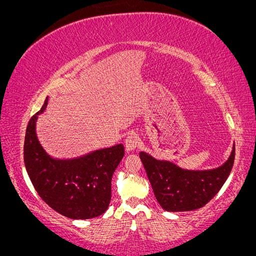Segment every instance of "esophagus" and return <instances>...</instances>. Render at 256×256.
Here are the masks:
<instances>
[{"mask_svg": "<svg viewBox=\"0 0 256 256\" xmlns=\"http://www.w3.org/2000/svg\"><path fill=\"white\" fill-rule=\"evenodd\" d=\"M141 143V138L140 136L136 134V132H130L127 138L124 140V146H126V150L127 152H132V150H135Z\"/></svg>", "mask_w": 256, "mask_h": 256, "instance_id": "1", "label": "esophagus"}]
</instances>
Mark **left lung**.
Returning <instances> with one entry per match:
<instances>
[{"instance_id": "left-lung-1", "label": "left lung", "mask_w": 256, "mask_h": 256, "mask_svg": "<svg viewBox=\"0 0 256 256\" xmlns=\"http://www.w3.org/2000/svg\"><path fill=\"white\" fill-rule=\"evenodd\" d=\"M234 157L236 146L224 166L213 170L188 171L174 163L157 160L148 154L140 152L157 202L169 212L192 211L208 204L230 176Z\"/></svg>"}]
</instances>
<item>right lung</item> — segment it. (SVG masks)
<instances>
[{"mask_svg":"<svg viewBox=\"0 0 256 256\" xmlns=\"http://www.w3.org/2000/svg\"><path fill=\"white\" fill-rule=\"evenodd\" d=\"M30 118L24 140V164L40 197L56 212L71 219L96 218L108 208L112 176L124 155V146L96 150L76 160H59L46 155L38 142L37 115Z\"/></svg>","mask_w":256,"mask_h":256,"instance_id":"obj_1","label":"right lung"}]
</instances>
